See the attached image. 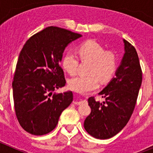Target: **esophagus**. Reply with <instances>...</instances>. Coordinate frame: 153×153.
<instances>
[{
	"instance_id": "esophagus-1",
	"label": "esophagus",
	"mask_w": 153,
	"mask_h": 153,
	"mask_svg": "<svg viewBox=\"0 0 153 153\" xmlns=\"http://www.w3.org/2000/svg\"><path fill=\"white\" fill-rule=\"evenodd\" d=\"M83 100H79V99L76 97V96H75V101L74 102V104H76V105H80V104L83 103Z\"/></svg>"
}]
</instances>
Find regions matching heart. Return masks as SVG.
Segmentation results:
<instances>
[{
	"label": "heart",
	"instance_id": "heart-1",
	"mask_svg": "<svg viewBox=\"0 0 153 153\" xmlns=\"http://www.w3.org/2000/svg\"><path fill=\"white\" fill-rule=\"evenodd\" d=\"M78 55L81 62H90L88 76H77L69 81V88L79 93H86L99 87V79L105 83L110 80L118 67L117 55L94 40H88L78 46ZM64 70L70 75L76 73L79 58L72 51H68L62 60Z\"/></svg>",
	"mask_w": 153,
	"mask_h": 153
}]
</instances>
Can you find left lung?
Listing matches in <instances>:
<instances>
[{"label":"left lung","mask_w":153,"mask_h":153,"mask_svg":"<svg viewBox=\"0 0 153 153\" xmlns=\"http://www.w3.org/2000/svg\"><path fill=\"white\" fill-rule=\"evenodd\" d=\"M125 54L116 73V77L100 93L106 99L103 102L89 98L91 113L84 121L89 134L106 140L123 129L134 111L143 80V72L135 47L123 40Z\"/></svg>","instance_id":"8db88e82"}]
</instances>
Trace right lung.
<instances>
[{
  "label": "right lung",
  "mask_w": 153,
  "mask_h": 153,
  "mask_svg": "<svg viewBox=\"0 0 153 153\" xmlns=\"http://www.w3.org/2000/svg\"><path fill=\"white\" fill-rule=\"evenodd\" d=\"M81 34L48 27L30 36L19 55L12 83L16 117L23 129L42 136L55 129L73 101L71 91L53 93L65 86L60 64L65 47Z\"/></svg>",
  "instance_id": "add662e5"
}]
</instances>
